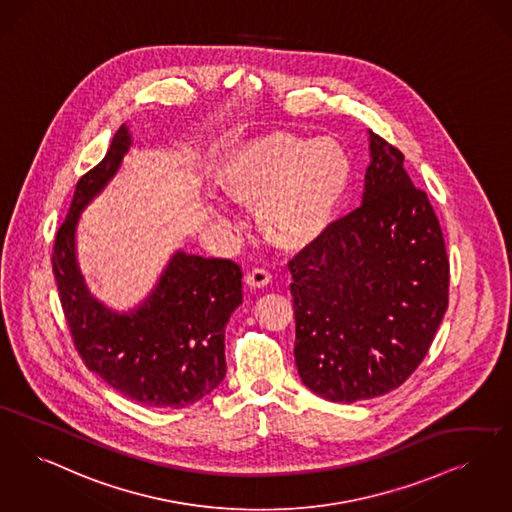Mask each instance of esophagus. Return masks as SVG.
Returning <instances> with one entry per match:
<instances>
[{
	"mask_svg": "<svg viewBox=\"0 0 512 512\" xmlns=\"http://www.w3.org/2000/svg\"><path fill=\"white\" fill-rule=\"evenodd\" d=\"M246 284L249 287H265L270 284V274L266 272L265 268H255L251 270L246 276Z\"/></svg>",
	"mask_w": 512,
	"mask_h": 512,
	"instance_id": "34e87169",
	"label": "esophagus"
}]
</instances>
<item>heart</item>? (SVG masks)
Wrapping results in <instances>:
<instances>
[{
    "label": "heart",
    "mask_w": 512,
    "mask_h": 512,
    "mask_svg": "<svg viewBox=\"0 0 512 512\" xmlns=\"http://www.w3.org/2000/svg\"><path fill=\"white\" fill-rule=\"evenodd\" d=\"M352 183V160L333 137L272 131L232 146L217 184L234 204L255 209L266 242L305 249L335 225Z\"/></svg>",
    "instance_id": "b5f03b06"
}]
</instances>
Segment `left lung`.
<instances>
[{"mask_svg": "<svg viewBox=\"0 0 512 512\" xmlns=\"http://www.w3.org/2000/svg\"><path fill=\"white\" fill-rule=\"evenodd\" d=\"M368 133L362 205L289 261L299 377L345 404L398 389L417 369L450 287L427 194L411 183L404 154Z\"/></svg>", "mask_w": 512, "mask_h": 512, "instance_id": "left-lung-1", "label": "left lung"}]
</instances>
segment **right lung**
I'll return each instance as SVG.
<instances>
[{
	"instance_id": "add662e5",
	"label": "right lung",
	"mask_w": 512,
	"mask_h": 512,
	"mask_svg": "<svg viewBox=\"0 0 512 512\" xmlns=\"http://www.w3.org/2000/svg\"><path fill=\"white\" fill-rule=\"evenodd\" d=\"M133 144L123 123L103 162L85 173L53 247V274L74 345L89 371L150 408H186L226 375L225 329L242 305V270L175 251L137 307L114 310L85 284L76 253L83 209L116 177Z\"/></svg>"
}]
</instances>
